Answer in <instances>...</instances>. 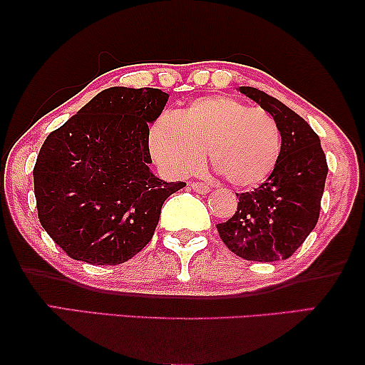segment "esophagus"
Masks as SVG:
<instances>
[{
  "label": "esophagus",
  "mask_w": 365,
  "mask_h": 365,
  "mask_svg": "<svg viewBox=\"0 0 365 365\" xmlns=\"http://www.w3.org/2000/svg\"><path fill=\"white\" fill-rule=\"evenodd\" d=\"M191 187L199 194H207L209 191H211V186H209V184H204V182H191Z\"/></svg>",
  "instance_id": "34e87169"
}]
</instances>
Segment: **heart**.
<instances>
[{"label":"heart","mask_w":365,"mask_h":365,"mask_svg":"<svg viewBox=\"0 0 365 365\" xmlns=\"http://www.w3.org/2000/svg\"><path fill=\"white\" fill-rule=\"evenodd\" d=\"M149 149L174 176L197 173L206 163L237 187L266 181L282 149L281 128L262 108L227 96L199 98L181 113L164 114L149 129Z\"/></svg>","instance_id":"b5f03b06"}]
</instances>
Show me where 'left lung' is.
Wrapping results in <instances>:
<instances>
[{
    "label": "left lung",
    "instance_id": "obj_1",
    "mask_svg": "<svg viewBox=\"0 0 365 365\" xmlns=\"http://www.w3.org/2000/svg\"><path fill=\"white\" fill-rule=\"evenodd\" d=\"M239 91L276 118L282 149L276 169L261 186L236 194L237 211L217 224V231L239 257L276 262L291 257L316 227L329 171L326 154L314 129L286 104L251 86Z\"/></svg>",
    "mask_w": 365,
    "mask_h": 365
}]
</instances>
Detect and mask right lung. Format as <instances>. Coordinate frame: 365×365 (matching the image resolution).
I'll list each match as a JSON object with an SVG mask.
<instances>
[{
  "label": "right lung",
  "instance_id": "1",
  "mask_svg": "<svg viewBox=\"0 0 365 365\" xmlns=\"http://www.w3.org/2000/svg\"><path fill=\"white\" fill-rule=\"evenodd\" d=\"M168 99L156 88H108L43 143L33 169L38 217L71 259L126 262L151 241L164 201L186 186L149 169V124Z\"/></svg>",
  "mask_w": 365,
  "mask_h": 365
}]
</instances>
